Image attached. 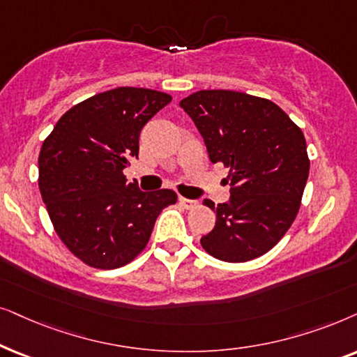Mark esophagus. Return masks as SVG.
<instances>
[{
  "mask_svg": "<svg viewBox=\"0 0 357 357\" xmlns=\"http://www.w3.org/2000/svg\"><path fill=\"white\" fill-rule=\"evenodd\" d=\"M179 204H181V206L184 207V208H194V207H197V201L196 199H186V197H179Z\"/></svg>",
  "mask_w": 357,
  "mask_h": 357,
  "instance_id": "1",
  "label": "esophagus"
}]
</instances>
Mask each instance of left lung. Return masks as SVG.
Listing matches in <instances>:
<instances>
[{
  "instance_id": "obj_1",
  "label": "left lung",
  "mask_w": 357,
  "mask_h": 357,
  "mask_svg": "<svg viewBox=\"0 0 357 357\" xmlns=\"http://www.w3.org/2000/svg\"><path fill=\"white\" fill-rule=\"evenodd\" d=\"M179 106L196 123L212 163L230 168V197L215 206V227L202 248L227 263L268 253L296 220L310 161L302 130L269 99L204 89Z\"/></svg>"
}]
</instances>
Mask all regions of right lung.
I'll use <instances>...</instances> for the list:
<instances>
[{
	"mask_svg": "<svg viewBox=\"0 0 357 357\" xmlns=\"http://www.w3.org/2000/svg\"><path fill=\"white\" fill-rule=\"evenodd\" d=\"M169 101L155 89H109L66 111L42 144V199L61 241L88 266L130 263L160 212L178 201L171 189L140 191L122 173L139 158L144 126Z\"/></svg>",
	"mask_w": 357,
	"mask_h": 357,
	"instance_id": "1",
	"label": "right lung"
}]
</instances>
